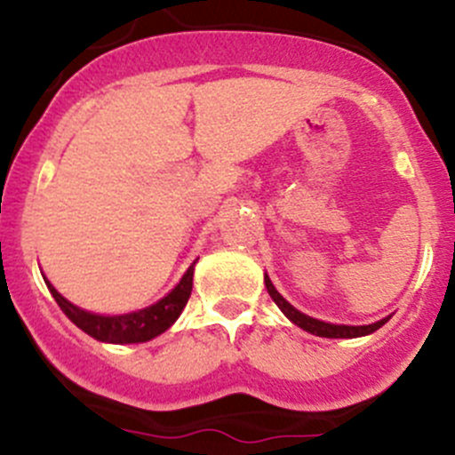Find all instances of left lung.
Here are the masks:
<instances>
[{
    "instance_id": "1",
    "label": "left lung",
    "mask_w": 455,
    "mask_h": 455,
    "mask_svg": "<svg viewBox=\"0 0 455 455\" xmlns=\"http://www.w3.org/2000/svg\"><path fill=\"white\" fill-rule=\"evenodd\" d=\"M264 283L266 288H268V295L273 297L275 304L282 308V313L288 316V319L292 321L295 325H299V328H304L306 332L310 334H316V337H328V339H355V337H363V334H370L374 332V330H379L380 325L387 323V319H380L376 321V323H370V325H334V323H325V321H319V319H313V316L299 313L297 308H292L291 304H288L286 299H283L282 295H279L277 291H275L273 282L268 279V275L264 277Z\"/></svg>"
}]
</instances>
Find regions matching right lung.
Instances as JSON below:
<instances>
[{
  "mask_svg": "<svg viewBox=\"0 0 455 455\" xmlns=\"http://www.w3.org/2000/svg\"><path fill=\"white\" fill-rule=\"evenodd\" d=\"M196 264V261H194ZM194 264L189 266V270L185 273V277L180 279L176 288L169 292L164 299H160L158 304L149 306V308L139 310V313L130 315H118V316H103V315H92L85 310L76 308L70 301L63 299L57 291L52 288V283H48L50 292H52L54 301L59 304V308L66 313L68 319L75 325H79L84 332L94 337L96 341L105 343H142L149 341V339L163 334L173 321L178 319L182 313V308L187 306L191 297V288H194Z\"/></svg>",
  "mask_w": 455,
  "mask_h": 455,
  "instance_id": "1",
  "label": "right lung"
}]
</instances>
